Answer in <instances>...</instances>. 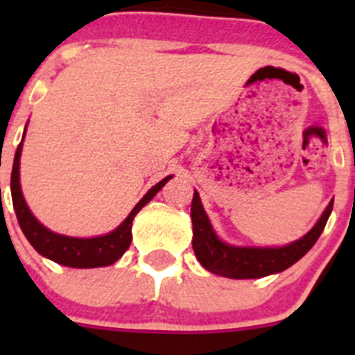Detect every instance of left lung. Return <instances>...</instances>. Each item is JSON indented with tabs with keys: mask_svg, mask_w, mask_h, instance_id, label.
Here are the masks:
<instances>
[{
	"mask_svg": "<svg viewBox=\"0 0 355 355\" xmlns=\"http://www.w3.org/2000/svg\"><path fill=\"white\" fill-rule=\"evenodd\" d=\"M332 211V200L320 216L315 227L286 247L277 249H254V247H233L216 238L206 216L199 193L192 199V224H193V252L206 270L229 279H256L286 270L288 266L299 261L307 250L311 249L324 231L327 218Z\"/></svg>",
	"mask_w": 355,
	"mask_h": 355,
	"instance_id": "obj_1",
	"label": "left lung"
}]
</instances>
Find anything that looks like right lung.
I'll use <instances>...</instances> for the list:
<instances>
[{
  "instance_id": "right-lung-1",
  "label": "right lung",
  "mask_w": 355,
  "mask_h": 355,
  "mask_svg": "<svg viewBox=\"0 0 355 355\" xmlns=\"http://www.w3.org/2000/svg\"><path fill=\"white\" fill-rule=\"evenodd\" d=\"M21 149H23V142L19 144L17 150H15L14 167H12L10 178L12 202H14L19 225H21L24 236L28 238V241L33 245L37 252L42 254L44 258L51 259V261L60 263L64 266H72V268H96V266H108L117 261L122 254L126 252L131 243V224H133L135 215L171 180V175H168V178H165V180H162L158 184L150 188L149 192L142 197L139 205L135 206L133 211L128 215L126 220L122 222L112 233L96 238L64 236V234L51 233L49 229L44 227L35 216L31 215L26 202H24L21 184H19Z\"/></svg>"
}]
</instances>
